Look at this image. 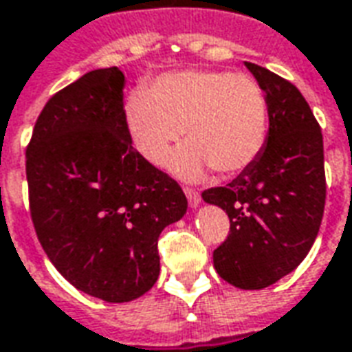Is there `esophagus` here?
<instances>
[{
	"instance_id": "esophagus-1",
	"label": "esophagus",
	"mask_w": 352,
	"mask_h": 352,
	"mask_svg": "<svg viewBox=\"0 0 352 352\" xmlns=\"http://www.w3.org/2000/svg\"><path fill=\"white\" fill-rule=\"evenodd\" d=\"M184 194H186V198H188V206L194 209V207L199 206V201H201V196H199L198 190H194V188H184Z\"/></svg>"
}]
</instances>
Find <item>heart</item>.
<instances>
[{
    "mask_svg": "<svg viewBox=\"0 0 352 352\" xmlns=\"http://www.w3.org/2000/svg\"><path fill=\"white\" fill-rule=\"evenodd\" d=\"M126 124L139 154L162 164L181 130L186 145L171 160L184 177L207 168L234 175L258 158L267 135V100L256 80L232 72L166 73L126 101Z\"/></svg>",
    "mask_w": 352,
    "mask_h": 352,
    "instance_id": "heart-1",
    "label": "heart"
}]
</instances>
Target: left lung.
Listing matches in <instances>:
<instances>
[{
  "label": "left lung",
  "mask_w": 352,
  "mask_h": 352,
  "mask_svg": "<svg viewBox=\"0 0 352 352\" xmlns=\"http://www.w3.org/2000/svg\"><path fill=\"white\" fill-rule=\"evenodd\" d=\"M267 100V139L226 186L201 192L224 209L230 232L213 252L230 285L260 290L294 272L315 243L326 201L322 131L302 92L262 65L245 62Z\"/></svg>",
  "instance_id": "1"
}]
</instances>
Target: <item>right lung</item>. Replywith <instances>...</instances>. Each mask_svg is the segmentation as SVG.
Returning a JSON list of instances; mask_svg holds the SVG:
<instances>
[{
	"mask_svg": "<svg viewBox=\"0 0 352 352\" xmlns=\"http://www.w3.org/2000/svg\"><path fill=\"white\" fill-rule=\"evenodd\" d=\"M26 177L37 239L73 287L111 303L153 288L158 237L188 201L131 146L118 67L94 69L47 101Z\"/></svg>",
	"mask_w": 352,
	"mask_h": 352,
	"instance_id": "add662e5",
	"label": "right lung"
}]
</instances>
